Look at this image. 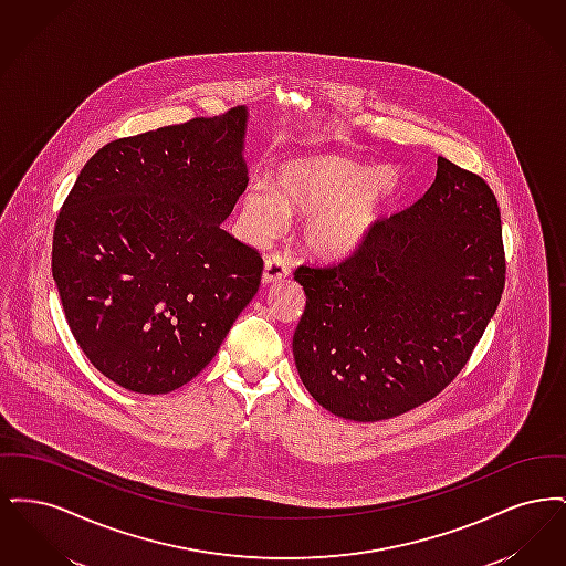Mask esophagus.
Instances as JSON below:
<instances>
[{"label": "esophagus", "instance_id": "obj_1", "mask_svg": "<svg viewBox=\"0 0 566 566\" xmlns=\"http://www.w3.org/2000/svg\"><path fill=\"white\" fill-rule=\"evenodd\" d=\"M291 273V268L282 254H271L265 261V271H263V284H273L284 280Z\"/></svg>", "mask_w": 566, "mask_h": 566}]
</instances>
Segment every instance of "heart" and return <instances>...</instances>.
Instances as JSON below:
<instances>
[{"label":"heart","mask_w":566,"mask_h":566,"mask_svg":"<svg viewBox=\"0 0 566 566\" xmlns=\"http://www.w3.org/2000/svg\"><path fill=\"white\" fill-rule=\"evenodd\" d=\"M242 195L245 233L254 242L277 235L289 216H310L305 243L337 256L363 242L401 192L395 165H369L344 155H303L280 163L271 178Z\"/></svg>","instance_id":"obj_1"}]
</instances>
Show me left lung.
<instances>
[{
    "instance_id": "left-lung-1",
    "label": "left lung",
    "mask_w": 566,
    "mask_h": 566,
    "mask_svg": "<svg viewBox=\"0 0 566 566\" xmlns=\"http://www.w3.org/2000/svg\"><path fill=\"white\" fill-rule=\"evenodd\" d=\"M296 371L331 413L377 422L437 397L505 286L501 212L478 174L437 157L431 189L342 261L301 265Z\"/></svg>"
}]
</instances>
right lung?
Masks as SVG:
<instances>
[{
	"instance_id": "add662e5",
	"label": "right lung",
	"mask_w": 566,
	"mask_h": 566,
	"mask_svg": "<svg viewBox=\"0 0 566 566\" xmlns=\"http://www.w3.org/2000/svg\"><path fill=\"white\" fill-rule=\"evenodd\" d=\"M248 109L97 150L53 235V277L97 371L139 395L185 386L256 295L263 259L220 224L248 185Z\"/></svg>"
}]
</instances>
